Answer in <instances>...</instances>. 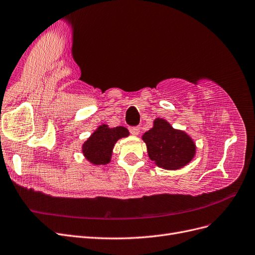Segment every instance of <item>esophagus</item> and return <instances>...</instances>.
Masks as SVG:
<instances>
[{"mask_svg":"<svg viewBox=\"0 0 255 255\" xmlns=\"http://www.w3.org/2000/svg\"><path fill=\"white\" fill-rule=\"evenodd\" d=\"M128 130L131 135H135V136L140 133V128L138 127H129Z\"/></svg>","mask_w":255,"mask_h":255,"instance_id":"1","label":"esophagus"}]
</instances>
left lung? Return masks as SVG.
I'll use <instances>...</instances> for the list:
<instances>
[{
	"mask_svg": "<svg viewBox=\"0 0 255 255\" xmlns=\"http://www.w3.org/2000/svg\"><path fill=\"white\" fill-rule=\"evenodd\" d=\"M142 140L150 159L159 168L178 170L188 164L195 155V143L183 130L175 129L168 121L157 118L154 127L145 131Z\"/></svg>",
	"mask_w": 255,
	"mask_h": 255,
	"instance_id": "obj_1",
	"label": "left lung"
}]
</instances>
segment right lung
I'll return each mask as SVG.
<instances>
[{"label":"right lung","instance_id":"add662e5","mask_svg":"<svg viewBox=\"0 0 255 255\" xmlns=\"http://www.w3.org/2000/svg\"><path fill=\"white\" fill-rule=\"evenodd\" d=\"M128 136V130L124 127L111 128L102 125L83 143V155L93 164H107L111 161L113 147L117 140Z\"/></svg>","mask_w":255,"mask_h":255}]
</instances>
